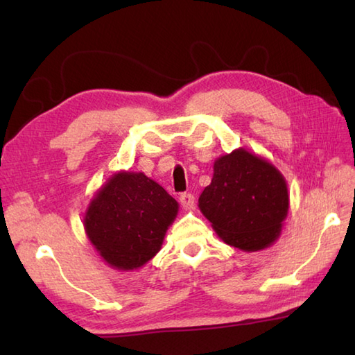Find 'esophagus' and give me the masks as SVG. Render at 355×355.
I'll return each mask as SVG.
<instances>
[{
    "mask_svg": "<svg viewBox=\"0 0 355 355\" xmlns=\"http://www.w3.org/2000/svg\"><path fill=\"white\" fill-rule=\"evenodd\" d=\"M193 201H195L193 195L189 193V192H184V193L180 195V202H182V206H183L184 209H192Z\"/></svg>",
    "mask_w": 355,
    "mask_h": 355,
    "instance_id": "obj_1",
    "label": "esophagus"
}]
</instances>
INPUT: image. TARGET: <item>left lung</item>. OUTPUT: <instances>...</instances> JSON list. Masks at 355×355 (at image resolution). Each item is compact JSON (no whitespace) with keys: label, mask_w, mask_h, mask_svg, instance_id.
<instances>
[{"label":"left lung","mask_w":355,"mask_h":355,"mask_svg":"<svg viewBox=\"0 0 355 355\" xmlns=\"http://www.w3.org/2000/svg\"><path fill=\"white\" fill-rule=\"evenodd\" d=\"M288 202L282 173L241 148L215 160L212 183L200 195L198 207L225 244L256 252L277 239Z\"/></svg>","instance_id":"obj_1"}]
</instances>
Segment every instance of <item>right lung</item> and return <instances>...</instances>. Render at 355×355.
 <instances>
[{"mask_svg":"<svg viewBox=\"0 0 355 355\" xmlns=\"http://www.w3.org/2000/svg\"><path fill=\"white\" fill-rule=\"evenodd\" d=\"M178 202L143 172H117L89 202L84 218L88 239L117 270H135L162 248Z\"/></svg>","mask_w":355,"mask_h":355,"instance_id":"obj_1","label":"right lung"}]
</instances>
